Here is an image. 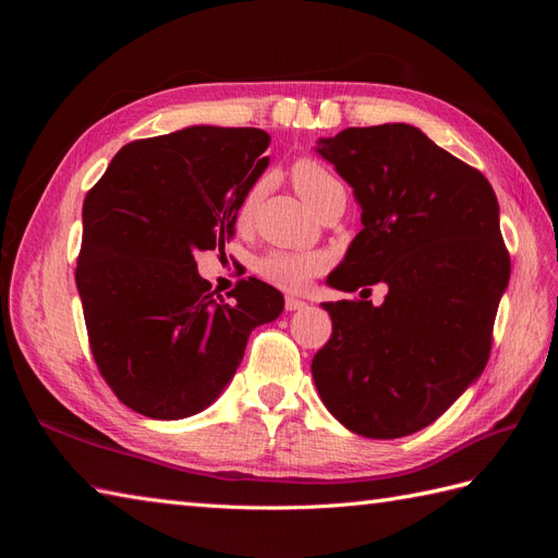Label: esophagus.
<instances>
[{
    "label": "esophagus",
    "mask_w": 558,
    "mask_h": 558,
    "mask_svg": "<svg viewBox=\"0 0 558 558\" xmlns=\"http://www.w3.org/2000/svg\"><path fill=\"white\" fill-rule=\"evenodd\" d=\"M283 307L289 310V312L305 310V307H307V302H305V300H298V298H293V295H286V298H283Z\"/></svg>",
    "instance_id": "34e87169"
}]
</instances>
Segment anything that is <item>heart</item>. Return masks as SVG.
I'll list each match as a JSON object with an SVG mask.
<instances>
[{"label": "heart", "instance_id": "b5f03b06", "mask_svg": "<svg viewBox=\"0 0 558 558\" xmlns=\"http://www.w3.org/2000/svg\"><path fill=\"white\" fill-rule=\"evenodd\" d=\"M291 179H293L295 191L302 195V199H305L314 211H318L335 195L344 193L342 181L337 179L328 170V167L316 158L295 160L293 167H291ZM256 193H258V189H253L246 195L244 205L240 209L242 221L251 214L253 202H256ZM326 265H328V260H326L324 253L275 248V251H267L265 256H260L256 260V272L265 281L275 283L277 289L302 291V289H307L314 277L324 272Z\"/></svg>", "mask_w": 558, "mask_h": 558}]
</instances>
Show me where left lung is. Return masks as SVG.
<instances>
[{"mask_svg": "<svg viewBox=\"0 0 558 558\" xmlns=\"http://www.w3.org/2000/svg\"><path fill=\"white\" fill-rule=\"evenodd\" d=\"M318 154L363 209L330 286H388L379 307L324 302L332 332L312 361L318 396L363 437L412 435L449 410L492 353L510 281L498 199L480 170L404 123L347 128Z\"/></svg>", "mask_w": 558, "mask_h": 558, "instance_id": "left-lung-1", "label": "left lung"}]
</instances>
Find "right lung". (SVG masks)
I'll list each match as a JSON object with an SVG mask.
<instances>
[{
	"label": "right lung",
	"mask_w": 558,
	"mask_h": 558,
	"mask_svg": "<svg viewBox=\"0 0 558 558\" xmlns=\"http://www.w3.org/2000/svg\"><path fill=\"white\" fill-rule=\"evenodd\" d=\"M258 128H185L118 150L83 202L76 289L95 365L116 398L148 418H185L218 398L251 330L283 295L240 279L228 295L197 275L221 251L267 167Z\"/></svg>",
	"instance_id": "add662e5"
}]
</instances>
